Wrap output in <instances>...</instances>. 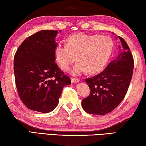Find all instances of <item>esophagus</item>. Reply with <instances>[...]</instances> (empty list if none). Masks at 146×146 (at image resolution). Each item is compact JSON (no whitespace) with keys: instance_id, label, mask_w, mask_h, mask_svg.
<instances>
[{"instance_id":"34e87169","label":"esophagus","mask_w":146,"mask_h":146,"mask_svg":"<svg viewBox=\"0 0 146 146\" xmlns=\"http://www.w3.org/2000/svg\"><path fill=\"white\" fill-rule=\"evenodd\" d=\"M80 80H79V79H78V78H72L71 80V82L72 83H78V82H80Z\"/></svg>"}]
</instances>
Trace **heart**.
Masks as SVG:
<instances>
[{"label":"heart","mask_w":146,"mask_h":146,"mask_svg":"<svg viewBox=\"0 0 146 146\" xmlns=\"http://www.w3.org/2000/svg\"><path fill=\"white\" fill-rule=\"evenodd\" d=\"M113 41L107 36L74 34L70 36L66 44H58L55 48L56 60L63 70H68L76 60L78 61L72 70L74 76L87 71L96 73L108 62L113 50Z\"/></svg>","instance_id":"heart-1"}]
</instances>
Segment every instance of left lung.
I'll return each mask as SVG.
<instances>
[{"label": "left lung", "instance_id": "left-lung-1", "mask_svg": "<svg viewBox=\"0 0 146 146\" xmlns=\"http://www.w3.org/2000/svg\"><path fill=\"white\" fill-rule=\"evenodd\" d=\"M121 43L120 52L104 70L86 79L90 96L83 99L81 105L86 112L103 115L117 108L128 90L134 67V60L127 43L118 36Z\"/></svg>", "mask_w": 146, "mask_h": 146}]
</instances>
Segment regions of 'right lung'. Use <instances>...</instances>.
Returning a JSON list of instances; mask_svg holds the SVG:
<instances>
[{"instance_id": "add662e5", "label": "right lung", "mask_w": 146, "mask_h": 146, "mask_svg": "<svg viewBox=\"0 0 146 146\" xmlns=\"http://www.w3.org/2000/svg\"><path fill=\"white\" fill-rule=\"evenodd\" d=\"M61 32V31H59ZM58 31L43 30L24 40L14 57L15 83L20 99L31 110L52 111L70 79L55 63Z\"/></svg>"}]
</instances>
